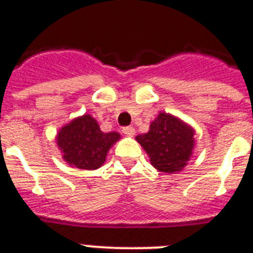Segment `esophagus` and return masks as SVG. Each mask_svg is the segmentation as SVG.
Here are the masks:
<instances>
[{"instance_id":"obj_1","label":"esophagus","mask_w":253,"mask_h":253,"mask_svg":"<svg viewBox=\"0 0 253 253\" xmlns=\"http://www.w3.org/2000/svg\"><path fill=\"white\" fill-rule=\"evenodd\" d=\"M122 132L127 136H134L135 135V128L132 126H126L122 128Z\"/></svg>"}]
</instances>
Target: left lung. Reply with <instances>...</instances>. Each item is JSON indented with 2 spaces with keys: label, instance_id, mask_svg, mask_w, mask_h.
Segmentation results:
<instances>
[{
  "label": "left lung",
  "instance_id": "8db88e82",
  "mask_svg": "<svg viewBox=\"0 0 253 253\" xmlns=\"http://www.w3.org/2000/svg\"><path fill=\"white\" fill-rule=\"evenodd\" d=\"M192 127L173 115L160 113L147 134L136 140L150 156L151 164L160 172H180L192 156L194 139Z\"/></svg>",
  "mask_w": 253,
  "mask_h": 253
}]
</instances>
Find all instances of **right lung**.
Instances as JSON below:
<instances>
[{
    "label": "right lung",
    "mask_w": 253,
    "mask_h": 253,
    "mask_svg": "<svg viewBox=\"0 0 253 253\" xmlns=\"http://www.w3.org/2000/svg\"><path fill=\"white\" fill-rule=\"evenodd\" d=\"M119 138L118 132H102L97 121L85 114L63 127L56 140L69 166L97 169L105 163L107 151Z\"/></svg>",
    "instance_id": "1"
}]
</instances>
